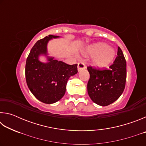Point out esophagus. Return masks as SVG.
<instances>
[{
  "label": "esophagus",
  "instance_id": "34e87169",
  "mask_svg": "<svg viewBox=\"0 0 146 146\" xmlns=\"http://www.w3.org/2000/svg\"><path fill=\"white\" fill-rule=\"evenodd\" d=\"M84 69H86V66L83 62H79L78 64V71H80L81 70H84Z\"/></svg>",
  "mask_w": 146,
  "mask_h": 146
}]
</instances>
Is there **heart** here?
I'll return each mask as SVG.
<instances>
[{"label":"heart","instance_id":"1","mask_svg":"<svg viewBox=\"0 0 146 146\" xmlns=\"http://www.w3.org/2000/svg\"><path fill=\"white\" fill-rule=\"evenodd\" d=\"M83 53L87 56H93L91 64L94 67L104 68L113 62L115 58V51L103 42H97L88 46Z\"/></svg>","mask_w":146,"mask_h":146}]
</instances>
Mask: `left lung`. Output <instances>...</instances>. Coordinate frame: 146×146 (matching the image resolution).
<instances>
[{
	"label": "left lung",
	"instance_id": "8db88e82",
	"mask_svg": "<svg viewBox=\"0 0 146 146\" xmlns=\"http://www.w3.org/2000/svg\"><path fill=\"white\" fill-rule=\"evenodd\" d=\"M88 70L90 75L88 93L93 102L107 106L120 97L126 81V62L120 47L117 56L109 70H96L90 66Z\"/></svg>",
	"mask_w": 146,
	"mask_h": 146
}]
</instances>
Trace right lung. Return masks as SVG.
I'll return each instance as SVG.
<instances>
[{
    "label": "right lung",
    "mask_w": 146,
    "mask_h": 146,
    "mask_svg": "<svg viewBox=\"0 0 146 146\" xmlns=\"http://www.w3.org/2000/svg\"><path fill=\"white\" fill-rule=\"evenodd\" d=\"M60 36L49 35L38 40L31 49L26 64V83L32 94L40 102L53 104L60 100L66 93L67 82L77 73V64L68 65L49 56L48 44ZM46 58L45 63L40 56Z\"/></svg>",
    "instance_id": "1"
}]
</instances>
